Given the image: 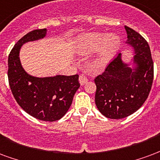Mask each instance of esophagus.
<instances>
[{
	"label": "esophagus",
	"mask_w": 160,
	"mask_h": 160,
	"mask_svg": "<svg viewBox=\"0 0 160 160\" xmlns=\"http://www.w3.org/2000/svg\"><path fill=\"white\" fill-rule=\"evenodd\" d=\"M88 82V78L87 77L84 75H80L79 76V82L81 85H84L86 82Z\"/></svg>",
	"instance_id": "esophagus-1"
}]
</instances>
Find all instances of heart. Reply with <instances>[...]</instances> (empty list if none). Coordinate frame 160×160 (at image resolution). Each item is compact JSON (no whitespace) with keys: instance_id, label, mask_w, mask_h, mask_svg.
<instances>
[{"instance_id":"heart-1","label":"heart","mask_w":160,"mask_h":160,"mask_svg":"<svg viewBox=\"0 0 160 160\" xmlns=\"http://www.w3.org/2000/svg\"><path fill=\"white\" fill-rule=\"evenodd\" d=\"M121 39L116 34L93 32L82 35L76 43V49L80 54L95 52L92 57V66L103 69L111 62L119 49Z\"/></svg>"}]
</instances>
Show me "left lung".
I'll return each mask as SVG.
<instances>
[{
	"label": "left lung",
	"instance_id": "1",
	"mask_svg": "<svg viewBox=\"0 0 160 160\" xmlns=\"http://www.w3.org/2000/svg\"><path fill=\"white\" fill-rule=\"evenodd\" d=\"M126 43L133 49L132 65L125 63L122 53L94 79L95 105L105 117L120 119L131 115L148 96L153 80V62L148 43L131 28L124 26Z\"/></svg>",
	"mask_w": 160,
	"mask_h": 160
}]
</instances>
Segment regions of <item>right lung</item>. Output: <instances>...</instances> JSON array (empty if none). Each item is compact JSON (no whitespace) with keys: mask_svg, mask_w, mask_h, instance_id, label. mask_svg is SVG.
Returning <instances> with one entry per match:
<instances>
[{"mask_svg":"<svg viewBox=\"0 0 160 160\" xmlns=\"http://www.w3.org/2000/svg\"><path fill=\"white\" fill-rule=\"evenodd\" d=\"M47 29L35 30L18 41L8 56V82L18 104L37 119L53 122L65 116L80 87L78 75L37 78L28 74L21 65L23 44L46 37Z\"/></svg>","mask_w":160,"mask_h":160,"instance_id":"right-lung-1","label":"right lung"}]
</instances>
